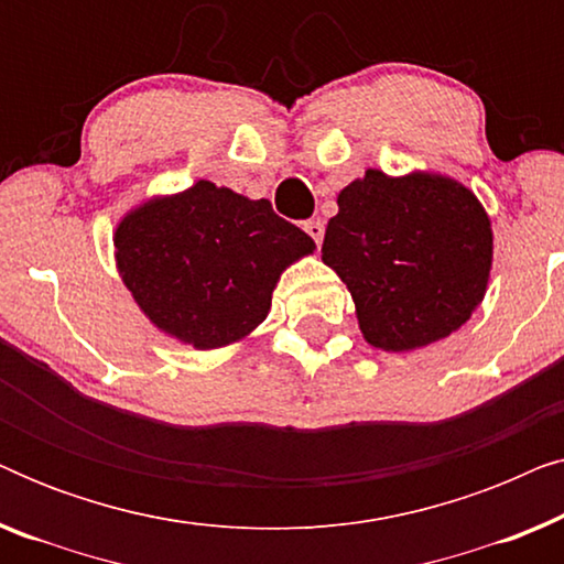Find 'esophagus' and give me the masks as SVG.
Segmentation results:
<instances>
[{
    "label": "esophagus",
    "mask_w": 564,
    "mask_h": 564,
    "mask_svg": "<svg viewBox=\"0 0 564 564\" xmlns=\"http://www.w3.org/2000/svg\"><path fill=\"white\" fill-rule=\"evenodd\" d=\"M303 228H305V234L313 238L315 246H321L323 234H326V226H323V220H305Z\"/></svg>",
    "instance_id": "34e87169"
}]
</instances>
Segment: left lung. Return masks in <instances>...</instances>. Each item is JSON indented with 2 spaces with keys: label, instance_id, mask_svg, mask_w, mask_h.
<instances>
[{
  "label": "left lung",
  "instance_id": "1",
  "mask_svg": "<svg viewBox=\"0 0 564 564\" xmlns=\"http://www.w3.org/2000/svg\"><path fill=\"white\" fill-rule=\"evenodd\" d=\"M321 253L349 288L367 341L413 351L482 303L492 230L480 199L449 176L367 169L338 195Z\"/></svg>",
  "mask_w": 564,
  "mask_h": 564
}]
</instances>
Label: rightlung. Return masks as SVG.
<instances>
[{
  "instance_id": "obj_1",
  "label": "right lung",
  "mask_w": 564,
  "mask_h": 564,
  "mask_svg": "<svg viewBox=\"0 0 564 564\" xmlns=\"http://www.w3.org/2000/svg\"><path fill=\"white\" fill-rule=\"evenodd\" d=\"M313 249L269 199L207 180L138 205L115 230V261L138 307L199 351L249 336L269 315L280 274Z\"/></svg>"
}]
</instances>
